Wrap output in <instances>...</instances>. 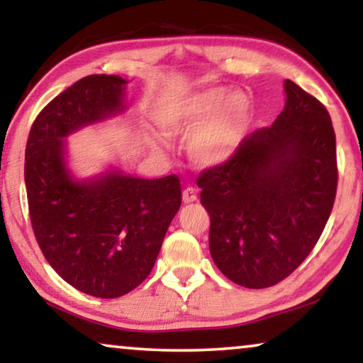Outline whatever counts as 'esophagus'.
<instances>
[{"mask_svg":"<svg viewBox=\"0 0 363 363\" xmlns=\"http://www.w3.org/2000/svg\"><path fill=\"white\" fill-rule=\"evenodd\" d=\"M198 200V195H196V190L193 186H186L185 190H183V201L185 203H193Z\"/></svg>","mask_w":363,"mask_h":363,"instance_id":"34e87169","label":"esophagus"}]
</instances>
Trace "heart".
<instances>
[{
	"label": "heart",
	"instance_id": "obj_1",
	"mask_svg": "<svg viewBox=\"0 0 363 363\" xmlns=\"http://www.w3.org/2000/svg\"><path fill=\"white\" fill-rule=\"evenodd\" d=\"M167 135H188V155L200 167H216L240 148L251 123V102L242 92L213 86L170 97L155 111Z\"/></svg>",
	"mask_w": 363,
	"mask_h": 363
}]
</instances>
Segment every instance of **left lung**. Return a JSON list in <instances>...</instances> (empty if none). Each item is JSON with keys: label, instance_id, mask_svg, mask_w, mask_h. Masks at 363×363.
<instances>
[{"label": "left lung", "instance_id": "8db88e82", "mask_svg": "<svg viewBox=\"0 0 363 363\" xmlns=\"http://www.w3.org/2000/svg\"><path fill=\"white\" fill-rule=\"evenodd\" d=\"M271 127L242 138L230 160L198 177L210 215V252L228 279L264 289L311 255L337 193L335 132L324 104L284 81Z\"/></svg>", "mask_w": 363, "mask_h": 363}]
</instances>
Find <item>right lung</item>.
I'll use <instances>...</instances> for the list:
<instances>
[{
  "label": "right lung",
  "mask_w": 363,
  "mask_h": 363,
  "mask_svg": "<svg viewBox=\"0 0 363 363\" xmlns=\"http://www.w3.org/2000/svg\"><path fill=\"white\" fill-rule=\"evenodd\" d=\"M125 84L92 74L54 97L29 130L24 158L29 218L44 257L72 287L102 299L147 279L182 205L177 175L145 180L111 172L76 182L67 170L62 138L122 112Z\"/></svg>",
  "instance_id": "1"
}]
</instances>
